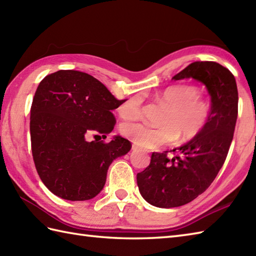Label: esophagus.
<instances>
[{
  "label": "esophagus",
  "mask_w": 256,
  "mask_h": 256,
  "mask_svg": "<svg viewBox=\"0 0 256 256\" xmlns=\"http://www.w3.org/2000/svg\"><path fill=\"white\" fill-rule=\"evenodd\" d=\"M132 150H140V152H144L142 148H138V146H136V145H133V146H132Z\"/></svg>",
  "instance_id": "obj_1"
}]
</instances>
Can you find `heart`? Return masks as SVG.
Here are the masks:
<instances>
[{
	"instance_id": "1",
	"label": "heart",
	"mask_w": 256,
	"mask_h": 256,
	"mask_svg": "<svg viewBox=\"0 0 256 256\" xmlns=\"http://www.w3.org/2000/svg\"><path fill=\"white\" fill-rule=\"evenodd\" d=\"M158 99L170 106L162 120L164 125L152 126L142 122H125L121 133L133 143L144 148H154L175 140L177 135L182 140H190L204 131L211 116V103L199 96V90L192 84H172L158 94ZM143 99L133 96L118 106L123 118L140 116Z\"/></svg>"
}]
</instances>
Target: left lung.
Masks as SVG:
<instances>
[{
  "label": "left lung",
  "instance_id": "obj_1",
  "mask_svg": "<svg viewBox=\"0 0 256 256\" xmlns=\"http://www.w3.org/2000/svg\"><path fill=\"white\" fill-rule=\"evenodd\" d=\"M192 78L204 84L211 98V116L197 138L172 158L153 153L150 165L138 174L142 197L158 208H174L192 201L208 188L226 158L238 118V86L229 69L214 62H194L174 80Z\"/></svg>",
  "mask_w": 256,
  "mask_h": 256
}]
</instances>
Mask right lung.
Here are the masks:
<instances>
[{
  "instance_id": "obj_1",
  "label": "right lung",
  "mask_w": 256,
  "mask_h": 256,
  "mask_svg": "<svg viewBox=\"0 0 256 256\" xmlns=\"http://www.w3.org/2000/svg\"><path fill=\"white\" fill-rule=\"evenodd\" d=\"M125 101L76 70H59L40 81L30 108L32 153L38 175L54 194L84 201L103 189L108 166L132 145L120 135L108 143L88 142L86 136L111 133L112 110Z\"/></svg>"
}]
</instances>
